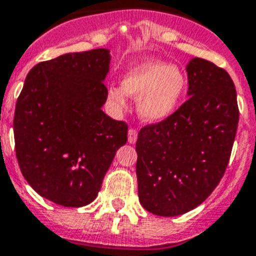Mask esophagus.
Masks as SVG:
<instances>
[{
  "mask_svg": "<svg viewBox=\"0 0 256 256\" xmlns=\"http://www.w3.org/2000/svg\"><path fill=\"white\" fill-rule=\"evenodd\" d=\"M136 138H138V132H136V130H134V128H130L128 130V144H136Z\"/></svg>",
  "mask_w": 256,
  "mask_h": 256,
  "instance_id": "34e87169",
  "label": "esophagus"
}]
</instances>
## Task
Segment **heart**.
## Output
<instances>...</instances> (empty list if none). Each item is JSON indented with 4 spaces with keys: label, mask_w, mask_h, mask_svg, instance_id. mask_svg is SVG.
Returning a JSON list of instances; mask_svg holds the SVG:
<instances>
[{
    "label": "heart",
    "mask_w": 256,
    "mask_h": 256,
    "mask_svg": "<svg viewBox=\"0 0 256 256\" xmlns=\"http://www.w3.org/2000/svg\"><path fill=\"white\" fill-rule=\"evenodd\" d=\"M186 90V77L179 68L156 60L136 64L124 74L122 86L108 88V100L120 112L128 96H138L136 112L146 122H160L175 112Z\"/></svg>",
    "instance_id": "obj_1"
}]
</instances>
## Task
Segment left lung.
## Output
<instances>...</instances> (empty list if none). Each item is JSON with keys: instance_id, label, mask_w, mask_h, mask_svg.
<instances>
[{"instance_id": "1", "label": "left lung", "mask_w": 256, "mask_h": 256, "mask_svg": "<svg viewBox=\"0 0 256 256\" xmlns=\"http://www.w3.org/2000/svg\"><path fill=\"white\" fill-rule=\"evenodd\" d=\"M188 100L136 140L140 204L152 214L194 210L226 171L239 120L236 90L226 70L192 58L186 66Z\"/></svg>"}]
</instances>
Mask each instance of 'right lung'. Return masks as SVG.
Here are the masks:
<instances>
[{"label":"right lung","instance_id":"add662e5","mask_svg":"<svg viewBox=\"0 0 256 256\" xmlns=\"http://www.w3.org/2000/svg\"><path fill=\"white\" fill-rule=\"evenodd\" d=\"M110 50L66 53L26 76L14 112V140L24 178L64 207L92 203L128 124L102 112Z\"/></svg>","mask_w":256,"mask_h":256}]
</instances>
